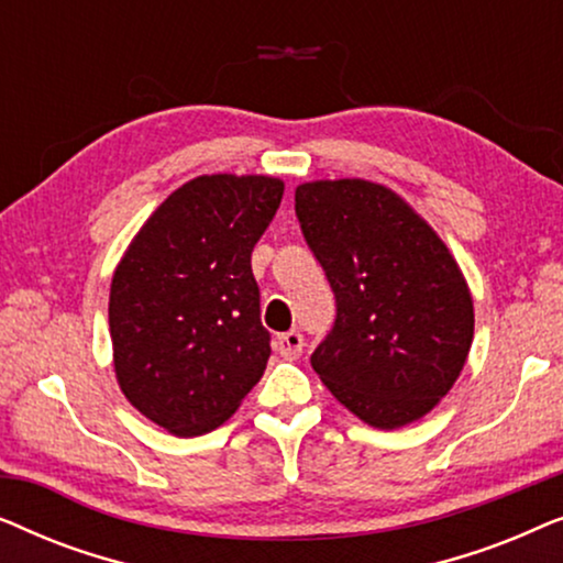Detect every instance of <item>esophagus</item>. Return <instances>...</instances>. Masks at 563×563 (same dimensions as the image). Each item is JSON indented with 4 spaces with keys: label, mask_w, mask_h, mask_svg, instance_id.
<instances>
[{
    "label": "esophagus",
    "mask_w": 563,
    "mask_h": 563,
    "mask_svg": "<svg viewBox=\"0 0 563 563\" xmlns=\"http://www.w3.org/2000/svg\"><path fill=\"white\" fill-rule=\"evenodd\" d=\"M302 349H305V338L302 333H297V330H289V333H282L276 338V351L282 353L284 358L295 361L302 356Z\"/></svg>",
    "instance_id": "obj_1"
}]
</instances>
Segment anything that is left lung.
I'll return each instance as SVG.
<instances>
[{
    "mask_svg": "<svg viewBox=\"0 0 563 563\" xmlns=\"http://www.w3.org/2000/svg\"><path fill=\"white\" fill-rule=\"evenodd\" d=\"M295 202L338 305L312 368L366 426L395 430L426 418L474 341V299L449 245L384 184L305 181Z\"/></svg>",
    "mask_w": 563,
    "mask_h": 563,
    "instance_id": "left-lung-1",
    "label": "left lung"
}]
</instances>
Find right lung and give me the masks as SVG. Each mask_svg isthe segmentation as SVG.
<instances>
[{"label":"right lung","mask_w":563,"mask_h":563,"mask_svg":"<svg viewBox=\"0 0 563 563\" xmlns=\"http://www.w3.org/2000/svg\"><path fill=\"white\" fill-rule=\"evenodd\" d=\"M282 195L276 176H197L156 207L114 268V376L168 433L220 428L264 376L272 345L251 253Z\"/></svg>","instance_id":"right-lung-1"}]
</instances>
